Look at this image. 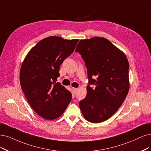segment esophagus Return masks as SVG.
Instances as JSON below:
<instances>
[{"instance_id":"1","label":"esophagus","mask_w":151,"mask_h":151,"mask_svg":"<svg viewBox=\"0 0 151 151\" xmlns=\"http://www.w3.org/2000/svg\"><path fill=\"white\" fill-rule=\"evenodd\" d=\"M73 91L74 93L76 94L78 91V88H73Z\"/></svg>"}]
</instances>
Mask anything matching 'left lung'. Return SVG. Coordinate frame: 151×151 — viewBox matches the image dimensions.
<instances>
[{"mask_svg": "<svg viewBox=\"0 0 151 151\" xmlns=\"http://www.w3.org/2000/svg\"><path fill=\"white\" fill-rule=\"evenodd\" d=\"M75 52L85 62L89 80L80 108L89 122H103L116 112L129 91V62L123 52L103 37L81 40Z\"/></svg>", "mask_w": 151, "mask_h": 151, "instance_id": "left-lung-1", "label": "left lung"}]
</instances>
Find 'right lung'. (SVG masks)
<instances>
[{
  "instance_id": "1",
  "label": "right lung",
  "mask_w": 151,
  "mask_h": 151,
  "mask_svg": "<svg viewBox=\"0 0 151 151\" xmlns=\"http://www.w3.org/2000/svg\"><path fill=\"white\" fill-rule=\"evenodd\" d=\"M78 40L53 36L43 38L30 50L22 65V90L33 109L44 119L58 118L71 101V92L56 81L60 65L73 52Z\"/></svg>"
}]
</instances>
